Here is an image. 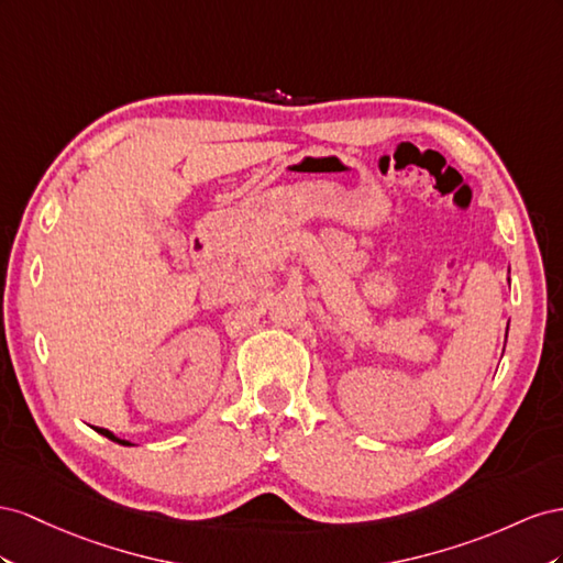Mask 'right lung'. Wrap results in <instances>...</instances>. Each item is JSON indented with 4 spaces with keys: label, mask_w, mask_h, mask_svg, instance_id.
I'll return each instance as SVG.
<instances>
[{
    "label": "right lung",
    "mask_w": 563,
    "mask_h": 563,
    "mask_svg": "<svg viewBox=\"0 0 563 563\" xmlns=\"http://www.w3.org/2000/svg\"><path fill=\"white\" fill-rule=\"evenodd\" d=\"M96 431H99V433H103V437H106V439H110V441H115V443H120V445H132L130 441H124V439H118V437H115V433H112V431H108V429H101V427H96Z\"/></svg>",
    "instance_id": "1"
}]
</instances>
